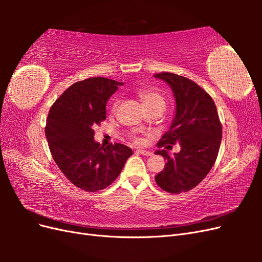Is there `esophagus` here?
<instances>
[{"instance_id":"esophagus-1","label":"esophagus","mask_w":262,"mask_h":262,"mask_svg":"<svg viewBox=\"0 0 262 262\" xmlns=\"http://www.w3.org/2000/svg\"><path fill=\"white\" fill-rule=\"evenodd\" d=\"M137 153L141 154V155H144V156H152L153 153L150 152V150H145V149H137Z\"/></svg>"}]
</instances>
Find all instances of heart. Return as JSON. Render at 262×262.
Masks as SVG:
<instances>
[{"label":"heart","instance_id":"obj_1","mask_svg":"<svg viewBox=\"0 0 262 262\" xmlns=\"http://www.w3.org/2000/svg\"><path fill=\"white\" fill-rule=\"evenodd\" d=\"M137 95L143 105L148 109L156 107V106H165L164 97L161 94H158L156 91L152 89H146V87H139L137 89ZM118 106V100L116 99L113 104V110H116ZM132 141L138 145H143L145 143V139L138 134H132L131 136Z\"/></svg>","mask_w":262,"mask_h":262}]
</instances>
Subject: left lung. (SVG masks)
<instances>
[{
	"mask_svg": "<svg viewBox=\"0 0 262 262\" xmlns=\"http://www.w3.org/2000/svg\"><path fill=\"white\" fill-rule=\"evenodd\" d=\"M154 76L170 86L176 100L170 129L157 146L171 149V145L178 143L181 147L172 156L165 149L156 150L167 163L155 176V181L169 193L187 192L200 184L216 161L222 140L216 106L207 92L185 76L169 72Z\"/></svg>",
	"mask_w": 262,
	"mask_h": 262,
	"instance_id": "8db88e82",
	"label": "left lung"
}]
</instances>
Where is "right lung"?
I'll return each instance as SVG.
<instances>
[{
	"mask_svg": "<svg viewBox=\"0 0 262 262\" xmlns=\"http://www.w3.org/2000/svg\"><path fill=\"white\" fill-rule=\"evenodd\" d=\"M121 85L106 77L76 82L54 101L47 118L52 158L73 185L87 192L112 185L133 154L123 144L105 147L94 141V129L106 119L107 101Z\"/></svg>",
	"mask_w": 262,
	"mask_h": 262,
	"instance_id": "1",
	"label": "right lung"
}]
</instances>
